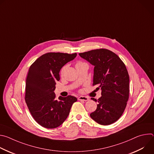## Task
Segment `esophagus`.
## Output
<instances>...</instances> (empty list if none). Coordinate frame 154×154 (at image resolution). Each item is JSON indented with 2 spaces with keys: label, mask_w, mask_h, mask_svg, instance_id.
Listing matches in <instances>:
<instances>
[{
  "label": "esophagus",
  "mask_w": 154,
  "mask_h": 154,
  "mask_svg": "<svg viewBox=\"0 0 154 154\" xmlns=\"http://www.w3.org/2000/svg\"><path fill=\"white\" fill-rule=\"evenodd\" d=\"M78 100H83V101H87L89 99L86 96H80L78 97Z\"/></svg>",
  "instance_id": "1"
}]
</instances>
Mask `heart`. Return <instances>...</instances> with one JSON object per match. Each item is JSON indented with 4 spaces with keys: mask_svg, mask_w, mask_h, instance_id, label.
Listing matches in <instances>:
<instances>
[{
    "mask_svg": "<svg viewBox=\"0 0 154 154\" xmlns=\"http://www.w3.org/2000/svg\"><path fill=\"white\" fill-rule=\"evenodd\" d=\"M82 63H82V62H77V63H76L75 66H76V65H78V64H82ZM64 71V67L63 68L61 69V74L63 73Z\"/></svg>",
    "mask_w": 154,
    "mask_h": 154,
    "instance_id": "obj_1",
    "label": "heart"
}]
</instances>
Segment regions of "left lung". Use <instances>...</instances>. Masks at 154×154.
<instances>
[{
  "label": "left lung",
  "instance_id": "1",
  "mask_svg": "<svg viewBox=\"0 0 154 154\" xmlns=\"http://www.w3.org/2000/svg\"><path fill=\"white\" fill-rule=\"evenodd\" d=\"M79 55L94 66L93 85H99L102 96L97 100L91 118L106 125L117 121L124 113L129 97V75L125 64L114 52L99 49L80 53Z\"/></svg>",
  "mask_w": 154,
  "mask_h": 154
}]
</instances>
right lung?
<instances>
[{"label": "right lung", "mask_w": 154, "mask_h": 154, "mask_svg": "<svg viewBox=\"0 0 154 154\" xmlns=\"http://www.w3.org/2000/svg\"><path fill=\"white\" fill-rule=\"evenodd\" d=\"M77 54L49 52L39 57L29 68L26 85L25 100L34 119L47 128L61 125L69 114L72 104L77 100L72 96H60L54 93L60 71Z\"/></svg>", "instance_id": "obj_1"}]
</instances>
